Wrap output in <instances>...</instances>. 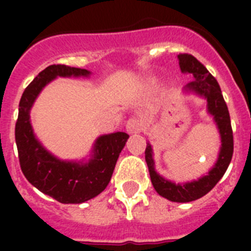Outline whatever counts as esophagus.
I'll return each mask as SVG.
<instances>
[{"instance_id":"obj_1","label":"esophagus","mask_w":251,"mask_h":251,"mask_svg":"<svg viewBox=\"0 0 251 251\" xmlns=\"http://www.w3.org/2000/svg\"><path fill=\"white\" fill-rule=\"evenodd\" d=\"M126 129H127V131L131 134L139 133V131H142V129H143V121L137 117L130 118L129 121H127V124H126Z\"/></svg>"}]
</instances>
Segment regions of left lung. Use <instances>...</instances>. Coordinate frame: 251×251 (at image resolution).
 Segmentation results:
<instances>
[{
	"label": "left lung",
	"instance_id": "8db88e82",
	"mask_svg": "<svg viewBox=\"0 0 251 251\" xmlns=\"http://www.w3.org/2000/svg\"><path fill=\"white\" fill-rule=\"evenodd\" d=\"M178 60L181 70L183 73H190L195 78L193 82L187 83L186 88L195 91L197 94L202 95L207 99L208 112L214 116L220 130V135H222V150H220L218 163L211 169L208 175L198 181L187 182L185 185H176L157 175L153 168L152 149L150 143L146 146V161L149 165L150 177H151V182L155 190L161 197L169 199L172 202L183 203L202 198L203 195H206L208 191L214 189L215 185L224 176L233 155V131L230 125L228 106L223 98L222 90H220L218 80L215 79V76L210 74V72L202 62H199L194 56H191L189 53H179Z\"/></svg>",
	"mask_w": 251,
	"mask_h": 251
}]
</instances>
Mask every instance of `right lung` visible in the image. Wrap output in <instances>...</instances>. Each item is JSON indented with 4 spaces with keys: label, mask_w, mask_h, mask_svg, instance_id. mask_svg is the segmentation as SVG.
Masks as SVG:
<instances>
[{
    "label": "right lung",
    "mask_w": 251,
    "mask_h": 251,
    "mask_svg": "<svg viewBox=\"0 0 251 251\" xmlns=\"http://www.w3.org/2000/svg\"><path fill=\"white\" fill-rule=\"evenodd\" d=\"M90 72L65 65H50L25 87L19 101L15 142L23 175L29 183L61 203H82L99 195L109 183L114 167L129 135H102L95 145V156L88 164L65 163L43 149L29 124V109L41 88L56 76L84 75Z\"/></svg>",
    "instance_id": "add662e5"
}]
</instances>
